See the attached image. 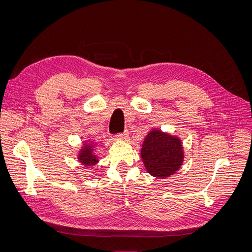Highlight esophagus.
<instances>
[{"instance_id": "34e87169", "label": "esophagus", "mask_w": 252, "mask_h": 252, "mask_svg": "<svg viewBox=\"0 0 252 252\" xmlns=\"http://www.w3.org/2000/svg\"><path fill=\"white\" fill-rule=\"evenodd\" d=\"M118 139L121 141H126L128 139V131L126 130L125 132L118 134Z\"/></svg>"}]
</instances>
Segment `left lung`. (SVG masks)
<instances>
[{"label":"left lung","instance_id":"1","mask_svg":"<svg viewBox=\"0 0 252 252\" xmlns=\"http://www.w3.org/2000/svg\"><path fill=\"white\" fill-rule=\"evenodd\" d=\"M184 150L179 136L153 128L142 145L141 158L152 176L164 179L175 174L184 162Z\"/></svg>","mask_w":252,"mask_h":252}]
</instances>
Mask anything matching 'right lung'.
<instances>
[{"label":"right lung","instance_id":"1","mask_svg":"<svg viewBox=\"0 0 252 252\" xmlns=\"http://www.w3.org/2000/svg\"><path fill=\"white\" fill-rule=\"evenodd\" d=\"M95 143L93 141H85L81 149L79 150L77 158L78 162L85 167H93L98 163L97 155L94 154Z\"/></svg>","mask_w":252,"mask_h":252}]
</instances>
